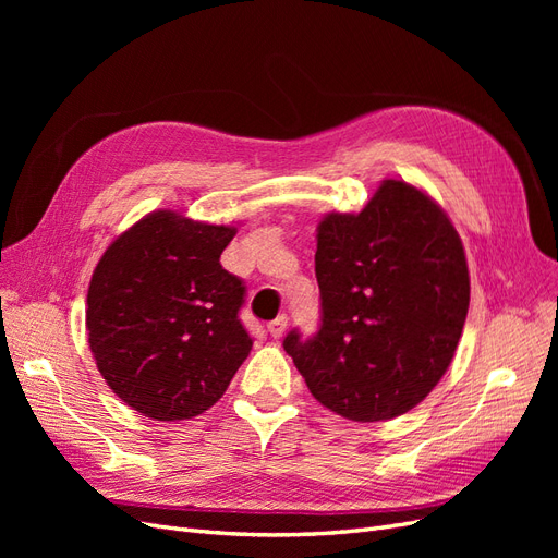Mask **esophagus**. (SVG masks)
Wrapping results in <instances>:
<instances>
[{
	"label": "esophagus",
	"instance_id": "34e87169",
	"mask_svg": "<svg viewBox=\"0 0 558 558\" xmlns=\"http://www.w3.org/2000/svg\"><path fill=\"white\" fill-rule=\"evenodd\" d=\"M286 326H289V318H286L283 314L281 316H277L272 324L267 326V332L275 337V340H279V337H283V332H286Z\"/></svg>",
	"mask_w": 558,
	"mask_h": 558
}]
</instances>
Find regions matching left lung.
I'll return each instance as SVG.
<instances>
[{"label": "left lung", "mask_w": 558, "mask_h": 558, "mask_svg": "<svg viewBox=\"0 0 558 558\" xmlns=\"http://www.w3.org/2000/svg\"><path fill=\"white\" fill-rule=\"evenodd\" d=\"M320 330L283 349L312 396L351 421L410 412L447 373L470 305L463 242L416 185L384 179L359 211L316 226Z\"/></svg>", "instance_id": "obj_1"}]
</instances>
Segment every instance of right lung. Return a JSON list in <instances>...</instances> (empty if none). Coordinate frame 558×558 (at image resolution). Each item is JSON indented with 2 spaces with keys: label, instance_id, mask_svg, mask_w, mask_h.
Wrapping results in <instances>:
<instances>
[{
  "label": "right lung",
  "instance_id": "1",
  "mask_svg": "<svg viewBox=\"0 0 558 558\" xmlns=\"http://www.w3.org/2000/svg\"><path fill=\"white\" fill-rule=\"evenodd\" d=\"M234 234V226L156 209L102 253L88 286V344L128 408L156 421L193 418L248 356L238 318L244 283L221 265Z\"/></svg>",
  "mask_w": 558,
  "mask_h": 558
}]
</instances>
